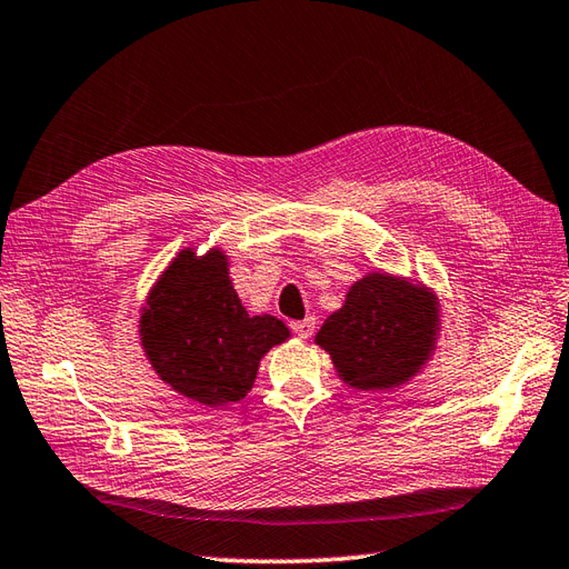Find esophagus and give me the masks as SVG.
I'll return each instance as SVG.
<instances>
[{"label":"esophagus","instance_id":"obj_1","mask_svg":"<svg viewBox=\"0 0 569 569\" xmlns=\"http://www.w3.org/2000/svg\"><path fill=\"white\" fill-rule=\"evenodd\" d=\"M289 329H292L297 336H301V339H309V336L315 333V329H317V321H315V317H307L301 321L289 323Z\"/></svg>","mask_w":569,"mask_h":569}]
</instances>
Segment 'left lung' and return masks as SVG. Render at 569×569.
<instances>
[{"instance_id":"obj_1","label":"left lung","mask_w":569,"mask_h":569,"mask_svg":"<svg viewBox=\"0 0 569 569\" xmlns=\"http://www.w3.org/2000/svg\"><path fill=\"white\" fill-rule=\"evenodd\" d=\"M435 336L437 299L420 284L373 272L349 289L346 305L323 321L317 343L351 388L386 390L425 366Z\"/></svg>"}]
</instances>
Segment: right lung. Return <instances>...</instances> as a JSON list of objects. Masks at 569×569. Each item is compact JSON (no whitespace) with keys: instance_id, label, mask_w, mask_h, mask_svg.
Here are the masks:
<instances>
[{"instance_id":"obj_1","label":"right lung","mask_w":569,"mask_h":569,"mask_svg":"<svg viewBox=\"0 0 569 569\" xmlns=\"http://www.w3.org/2000/svg\"><path fill=\"white\" fill-rule=\"evenodd\" d=\"M144 353L159 378L208 408L246 398L260 358L289 329L270 315L250 317L228 277L226 254L179 252L159 277L139 319Z\"/></svg>"}]
</instances>
